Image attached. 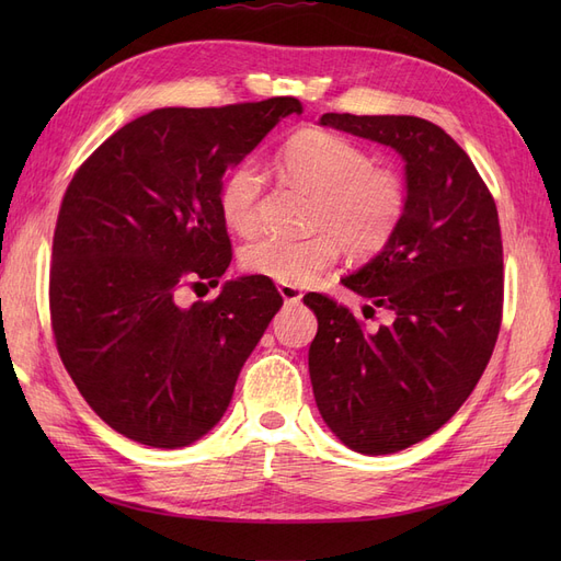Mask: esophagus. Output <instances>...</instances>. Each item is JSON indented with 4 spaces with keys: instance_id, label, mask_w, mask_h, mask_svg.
<instances>
[{
    "instance_id": "esophagus-1",
    "label": "esophagus",
    "mask_w": 561,
    "mask_h": 561,
    "mask_svg": "<svg viewBox=\"0 0 561 561\" xmlns=\"http://www.w3.org/2000/svg\"><path fill=\"white\" fill-rule=\"evenodd\" d=\"M278 293H280V297L285 299V304H297V301H301V297H304V293L299 290L297 285H287V283H280V285H278Z\"/></svg>"
}]
</instances>
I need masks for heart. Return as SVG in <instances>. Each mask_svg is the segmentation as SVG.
Returning <instances> with one entry per match:
<instances>
[{"instance_id":"obj_1","label":"heart","mask_w":561,"mask_h":561,"mask_svg":"<svg viewBox=\"0 0 561 561\" xmlns=\"http://www.w3.org/2000/svg\"><path fill=\"white\" fill-rule=\"evenodd\" d=\"M280 171L297 190L311 194L304 239L262 236L241 250L250 274L287 285H307L325 271L339 250L365 260L381 252L400 229L407 203L402 175L371 163L369 151L346 135L304 128L280 149ZM264 178L257 163H236L219 184V215L225 225L248 236L260 222Z\"/></svg>"}]
</instances>
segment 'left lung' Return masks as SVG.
<instances>
[{
	"mask_svg": "<svg viewBox=\"0 0 561 561\" xmlns=\"http://www.w3.org/2000/svg\"><path fill=\"white\" fill-rule=\"evenodd\" d=\"M322 126L398 149L407 213L375 260L342 283L393 320L365 332L344 304L311 293L316 404L360 454L421 443L458 412L494 353L503 318V241L496 201L470 157L419 116L322 114ZM375 307H365V318Z\"/></svg>",
	"mask_w": 561,
	"mask_h": 561,
	"instance_id": "obj_1",
	"label": "left lung"
}]
</instances>
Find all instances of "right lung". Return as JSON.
<instances>
[{"label": "right lung", "mask_w": 561, "mask_h": 561, "mask_svg": "<svg viewBox=\"0 0 561 561\" xmlns=\"http://www.w3.org/2000/svg\"><path fill=\"white\" fill-rule=\"evenodd\" d=\"M299 100L163 107L118 128L60 203L48 309L60 360L91 410L135 443L178 449L222 419L283 297L271 278L217 285L231 262L219 184Z\"/></svg>", "instance_id": "obj_1"}]
</instances>
